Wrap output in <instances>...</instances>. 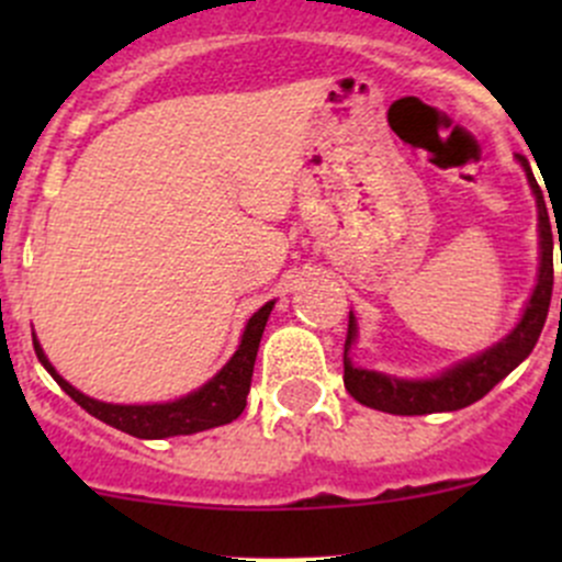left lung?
<instances>
[{
  "mask_svg": "<svg viewBox=\"0 0 562 562\" xmlns=\"http://www.w3.org/2000/svg\"><path fill=\"white\" fill-rule=\"evenodd\" d=\"M522 162L530 190L538 203V245H541V263H538V282L532 291L530 302H527L522 321L517 323L506 339L492 345L484 353L473 356V359L459 361L457 367L446 370L443 375L429 378V381H402V378L383 375V372L361 370V367L350 364V345L356 342V317H348V337H345V389L356 402L375 411L394 413V416H424V413H446L468 407L479 402L481 396L490 394L503 378L532 353L538 337H541L543 321H547L549 302H552V282H554V266H552V225H549L547 203H543L541 187H538L536 176L525 157ZM562 255V252H560Z\"/></svg>",
  "mask_w": 562,
  "mask_h": 562,
  "instance_id": "1",
  "label": "left lung"
}]
</instances>
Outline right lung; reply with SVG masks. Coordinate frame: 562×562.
Returning <instances> with one entry per match:
<instances>
[{"label":"right lung","mask_w":562,"mask_h":562,"mask_svg":"<svg viewBox=\"0 0 562 562\" xmlns=\"http://www.w3.org/2000/svg\"><path fill=\"white\" fill-rule=\"evenodd\" d=\"M271 307H274V302H266L258 313L249 317L245 334H241L239 348H236V353L231 356L228 364H225L212 381L203 383V386L192 391V394L181 396V400L162 402V405H111V402H100L81 394V391L72 389L70 383L54 370V364L45 359L37 339H35V353L40 364L50 372V378L59 383L61 391L70 394L83 411L92 413L100 422H105L108 427H116L122 429V432L133 435V438L160 440L173 438V435H192L203 432V429L223 427V424H231L234 418L241 416V411H245L247 405L249 381H252L255 356H258V345L260 337H263V328L271 315Z\"/></svg>","instance_id":"add662e5"}]
</instances>
